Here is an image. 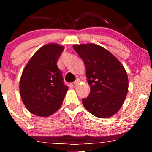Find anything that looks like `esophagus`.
<instances>
[{
	"label": "esophagus",
	"mask_w": 152,
	"mask_h": 152,
	"mask_svg": "<svg viewBox=\"0 0 152 152\" xmlns=\"http://www.w3.org/2000/svg\"><path fill=\"white\" fill-rule=\"evenodd\" d=\"M79 82H80V79H79V78H76V81H75L74 82V85H78V83H79Z\"/></svg>",
	"instance_id": "obj_1"
}]
</instances>
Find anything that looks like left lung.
<instances>
[{
  "instance_id": "left-lung-1",
  "label": "left lung",
  "mask_w": 152,
  "mask_h": 152,
  "mask_svg": "<svg viewBox=\"0 0 152 152\" xmlns=\"http://www.w3.org/2000/svg\"><path fill=\"white\" fill-rule=\"evenodd\" d=\"M73 48L84 62L91 88L88 96L82 99L83 105L96 117L114 116L128 93V76L124 66L111 52L97 44H76Z\"/></svg>"
}]
</instances>
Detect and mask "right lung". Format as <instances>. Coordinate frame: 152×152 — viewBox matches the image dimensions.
<instances>
[{
	"label": "right lung",
	"mask_w": 152,
	"mask_h": 152,
	"mask_svg": "<svg viewBox=\"0 0 152 152\" xmlns=\"http://www.w3.org/2000/svg\"><path fill=\"white\" fill-rule=\"evenodd\" d=\"M64 47L48 43L35 53L22 72L20 97L31 114L47 117L60 109L69 87L64 84L57 61Z\"/></svg>",
	"instance_id": "add662e5"
}]
</instances>
